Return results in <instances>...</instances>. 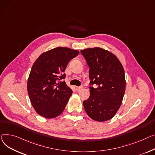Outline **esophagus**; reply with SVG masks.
Listing matches in <instances>:
<instances>
[{
	"instance_id": "obj_1",
	"label": "esophagus",
	"mask_w": 155,
	"mask_h": 155,
	"mask_svg": "<svg viewBox=\"0 0 155 155\" xmlns=\"http://www.w3.org/2000/svg\"><path fill=\"white\" fill-rule=\"evenodd\" d=\"M82 88H83V86H78V87L76 86V90L77 91H80L81 89H82Z\"/></svg>"
}]
</instances>
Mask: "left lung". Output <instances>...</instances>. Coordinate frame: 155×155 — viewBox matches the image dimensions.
Returning a JSON list of instances; mask_svg holds the SVG:
<instances>
[{
  "label": "left lung",
  "mask_w": 155,
  "mask_h": 155,
  "mask_svg": "<svg viewBox=\"0 0 155 155\" xmlns=\"http://www.w3.org/2000/svg\"><path fill=\"white\" fill-rule=\"evenodd\" d=\"M81 52L89 67L91 80L89 97L83 101L84 110L95 121H107L113 117L123 101L126 88L124 69L115 55L103 49L89 48Z\"/></svg>",
  "instance_id": "1"
}]
</instances>
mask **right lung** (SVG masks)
<instances>
[{"label":"right lung","instance_id":"right-lung-1","mask_svg":"<svg viewBox=\"0 0 155 155\" xmlns=\"http://www.w3.org/2000/svg\"><path fill=\"white\" fill-rule=\"evenodd\" d=\"M77 50L58 47L42 53L34 63L27 81V91L35 111L46 118L59 116L72 93L64 79L69 61Z\"/></svg>","mask_w":155,"mask_h":155}]
</instances>
